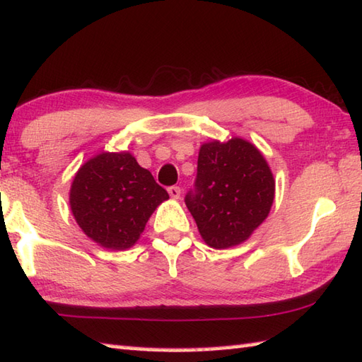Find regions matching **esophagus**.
Segmentation results:
<instances>
[{
	"label": "esophagus",
	"instance_id": "obj_1",
	"mask_svg": "<svg viewBox=\"0 0 362 362\" xmlns=\"http://www.w3.org/2000/svg\"><path fill=\"white\" fill-rule=\"evenodd\" d=\"M168 193H169V196H170V198H173V199H180L182 192H180L179 187H169V188H168Z\"/></svg>",
	"mask_w": 362,
	"mask_h": 362
}]
</instances>
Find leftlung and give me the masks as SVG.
<instances>
[{"label":"left lung","mask_w":362,"mask_h":362,"mask_svg":"<svg viewBox=\"0 0 362 362\" xmlns=\"http://www.w3.org/2000/svg\"><path fill=\"white\" fill-rule=\"evenodd\" d=\"M194 193L185 202L209 247L245 242L271 212L275 180L258 147L242 137L202 144Z\"/></svg>","instance_id":"8db88e82"}]
</instances>
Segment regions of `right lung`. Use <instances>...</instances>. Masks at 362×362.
I'll list each match as a JSON object with an SVG mask.
<instances>
[{"label":"right lung","instance_id":"right-lung-1","mask_svg":"<svg viewBox=\"0 0 362 362\" xmlns=\"http://www.w3.org/2000/svg\"><path fill=\"white\" fill-rule=\"evenodd\" d=\"M166 189L129 152H101L85 161L69 189L76 223L98 245L128 250L141 239Z\"/></svg>","mask_w":362,"mask_h":362}]
</instances>
